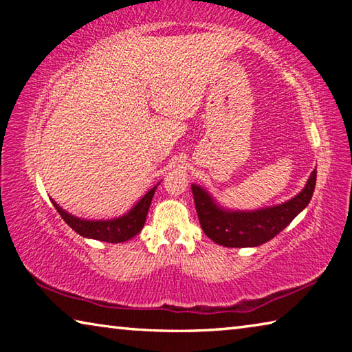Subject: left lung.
Here are the masks:
<instances>
[{
  "label": "left lung",
  "instance_id": "8db88e82",
  "mask_svg": "<svg viewBox=\"0 0 352 352\" xmlns=\"http://www.w3.org/2000/svg\"><path fill=\"white\" fill-rule=\"evenodd\" d=\"M317 169L312 170L306 186L295 197L284 204L259 208L253 211L228 210L200 184H190L194 194L195 210L201 230L212 242L230 248L258 247L269 242L287 226L312 199Z\"/></svg>",
  "mask_w": 352,
  "mask_h": 352
}]
</instances>
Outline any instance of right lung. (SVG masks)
<instances>
[{"mask_svg":"<svg viewBox=\"0 0 352 352\" xmlns=\"http://www.w3.org/2000/svg\"><path fill=\"white\" fill-rule=\"evenodd\" d=\"M157 186L158 184H155L151 190H147L144 197H141L138 201H136L135 206L129 212L122 214V216L119 217L107 219V220H90V219L76 217L68 211H65L62 206H58L54 200L51 201L52 205L56 206L58 214L62 216V219L76 231L77 234L88 237V239L119 243V242H126L129 239H132V237H135L142 230V226L146 223L148 208H151Z\"/></svg>","mask_w":352,"mask_h":352,"instance_id":"right-lung-1","label":"right lung"}]
</instances>
